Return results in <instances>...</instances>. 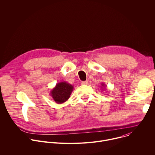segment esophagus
<instances>
[{
	"label": "esophagus",
	"mask_w": 155,
	"mask_h": 155,
	"mask_svg": "<svg viewBox=\"0 0 155 155\" xmlns=\"http://www.w3.org/2000/svg\"><path fill=\"white\" fill-rule=\"evenodd\" d=\"M88 84V81H81V85H87Z\"/></svg>",
	"instance_id": "1"
}]
</instances>
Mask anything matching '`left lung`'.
<instances>
[{"label": "left lung", "mask_w": 155, "mask_h": 155, "mask_svg": "<svg viewBox=\"0 0 155 155\" xmlns=\"http://www.w3.org/2000/svg\"><path fill=\"white\" fill-rule=\"evenodd\" d=\"M105 87H107V85L105 83H101V88L103 89V91L105 90Z\"/></svg>", "instance_id": "8db88e82"}]
</instances>
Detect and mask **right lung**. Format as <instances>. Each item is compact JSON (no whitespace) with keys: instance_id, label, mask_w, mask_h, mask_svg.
<instances>
[{"instance_id":"right-lung-1","label":"right lung","mask_w":155,"mask_h":155,"mask_svg":"<svg viewBox=\"0 0 155 155\" xmlns=\"http://www.w3.org/2000/svg\"><path fill=\"white\" fill-rule=\"evenodd\" d=\"M74 86L66 81H61L50 91V94L57 104H61L66 101L73 91Z\"/></svg>"}]
</instances>
